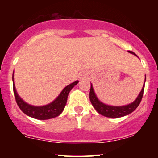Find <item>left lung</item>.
<instances>
[{
	"label": "left lung",
	"mask_w": 158,
	"mask_h": 158,
	"mask_svg": "<svg viewBox=\"0 0 158 158\" xmlns=\"http://www.w3.org/2000/svg\"><path fill=\"white\" fill-rule=\"evenodd\" d=\"M130 53L133 54V55L138 56L133 52L132 51H128ZM145 80H146V76H145ZM145 82V81H144ZM144 85L142 87V89L140 92L139 95L137 97L136 99L133 102L130 103V104L126 105V106H109L105 103L102 102L98 97L95 95V92H94L93 87L92 85L91 84V89L90 92H89V98H90L91 103H92V106L95 108V109L100 114L103 116H106L108 118H117L123 117V116L128 115V114H131L133 112L135 109L138 108L139 106L140 102H141V99H142L143 94H144Z\"/></svg>",
	"instance_id": "left-lung-1"
}]
</instances>
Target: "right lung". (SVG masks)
Here are the masks:
<instances>
[{"instance_id":"add662e5","label":"right lung","mask_w":158,"mask_h":158,"mask_svg":"<svg viewBox=\"0 0 158 158\" xmlns=\"http://www.w3.org/2000/svg\"><path fill=\"white\" fill-rule=\"evenodd\" d=\"M13 80V88H14V93L15 96L16 102L17 103V106H19L21 111L30 117L33 118L38 119V120H47V119L53 118L57 117L63 112L65 106H66V102H67L68 95L72 89L77 85L79 81L76 80V82L69 84L67 86L65 87L63 89L58 97H56L54 101L46 106H34L25 102L17 94V90H16L15 85L14 82V74L12 77Z\"/></svg>"}]
</instances>
